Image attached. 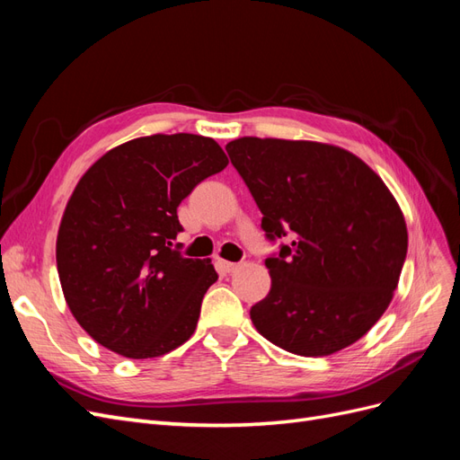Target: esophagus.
Returning <instances> with one entry per match:
<instances>
[{
    "instance_id": "esophagus-1",
    "label": "esophagus",
    "mask_w": 460,
    "mask_h": 460,
    "mask_svg": "<svg viewBox=\"0 0 460 460\" xmlns=\"http://www.w3.org/2000/svg\"><path fill=\"white\" fill-rule=\"evenodd\" d=\"M217 264H218V269H220L222 272H228V274L234 272V270H238V267H240L238 262H230V261H225V259H218Z\"/></svg>"
}]
</instances>
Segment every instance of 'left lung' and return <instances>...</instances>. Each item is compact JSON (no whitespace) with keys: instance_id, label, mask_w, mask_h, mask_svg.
Here are the masks:
<instances>
[{"instance_id":"8db88e82","label":"left lung","mask_w":460,"mask_h":460,"mask_svg":"<svg viewBox=\"0 0 460 460\" xmlns=\"http://www.w3.org/2000/svg\"><path fill=\"white\" fill-rule=\"evenodd\" d=\"M232 164L261 208L270 242L269 296L249 314L261 336L301 357L355 343L392 303L407 257V225L367 163L336 146L240 137Z\"/></svg>"}]
</instances>
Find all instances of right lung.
I'll use <instances>...</instances> for the list:
<instances>
[{
	"label": "right lung",
	"instance_id": "right-lung-1",
	"mask_svg": "<svg viewBox=\"0 0 460 460\" xmlns=\"http://www.w3.org/2000/svg\"><path fill=\"white\" fill-rule=\"evenodd\" d=\"M226 164L213 137L155 134L107 151L80 178L55 253L68 309L97 343L151 358L190 340L218 274L172 247L176 211Z\"/></svg>",
	"mask_w": 460,
	"mask_h": 460
}]
</instances>
